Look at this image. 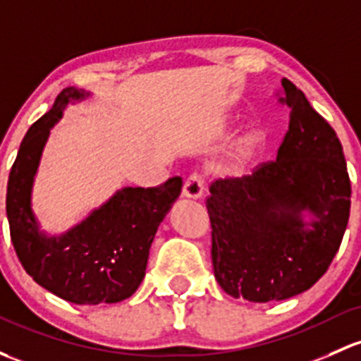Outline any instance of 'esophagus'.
I'll return each instance as SVG.
<instances>
[{"label": "esophagus", "instance_id": "1", "mask_svg": "<svg viewBox=\"0 0 361 361\" xmlns=\"http://www.w3.org/2000/svg\"><path fill=\"white\" fill-rule=\"evenodd\" d=\"M204 192V178L200 173H192L190 176L185 180L183 185V195L190 197V199H199L202 197Z\"/></svg>", "mask_w": 361, "mask_h": 361}]
</instances>
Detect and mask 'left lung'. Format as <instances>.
Listing matches in <instances>:
<instances>
[{"mask_svg":"<svg viewBox=\"0 0 361 361\" xmlns=\"http://www.w3.org/2000/svg\"><path fill=\"white\" fill-rule=\"evenodd\" d=\"M289 130L275 161L252 174L216 180L206 207L214 276L231 298L282 301L308 290L339 250L350 219L351 181L331 124L282 79ZM315 216L302 221V211Z\"/></svg>","mask_w":361,"mask_h":361,"instance_id":"1","label":"left lung"}]
</instances>
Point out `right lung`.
Masks as SVG:
<instances>
[{
	"instance_id": "right-lung-1",
	"label": "right lung",
	"mask_w": 361,
	"mask_h": 361,
	"mask_svg": "<svg viewBox=\"0 0 361 361\" xmlns=\"http://www.w3.org/2000/svg\"><path fill=\"white\" fill-rule=\"evenodd\" d=\"M85 91L66 88L50 112L29 128L11 166L6 216L15 252L36 283L74 305L119 302L138 289L157 226L181 193L183 180L157 187H126L60 237L39 231L30 209V187L50 128Z\"/></svg>"
}]
</instances>
